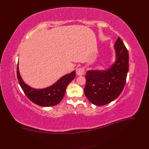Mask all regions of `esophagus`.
<instances>
[{
    "instance_id": "esophagus-1",
    "label": "esophagus",
    "mask_w": 149,
    "mask_h": 149,
    "mask_svg": "<svg viewBox=\"0 0 149 149\" xmlns=\"http://www.w3.org/2000/svg\"><path fill=\"white\" fill-rule=\"evenodd\" d=\"M84 73H85V71L83 68H79L76 70V74L78 76L83 75Z\"/></svg>"
}]
</instances>
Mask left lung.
Masks as SVG:
<instances>
[{"mask_svg":"<svg viewBox=\"0 0 149 149\" xmlns=\"http://www.w3.org/2000/svg\"><path fill=\"white\" fill-rule=\"evenodd\" d=\"M116 61L105 70H89L85 75V96L96 106L112 102L123 91L129 70V53L118 37L114 45Z\"/></svg>","mask_w":149,"mask_h":149,"instance_id":"obj_1","label":"left lung"}]
</instances>
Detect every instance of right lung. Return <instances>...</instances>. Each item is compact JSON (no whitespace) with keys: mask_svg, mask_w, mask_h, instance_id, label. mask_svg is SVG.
Listing matches in <instances>:
<instances>
[{"mask_svg":"<svg viewBox=\"0 0 149 149\" xmlns=\"http://www.w3.org/2000/svg\"><path fill=\"white\" fill-rule=\"evenodd\" d=\"M19 84L29 100L40 106L48 107L58 104L63 98L68 84L75 78V71L66 74L52 86L43 89H35L26 84L20 74L19 65L17 68Z\"/></svg>","mask_w":149,"mask_h":149,"instance_id":"obj_1","label":"right lung"}]
</instances>
